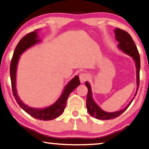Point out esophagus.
<instances>
[{
    "label": "esophagus",
    "instance_id": "obj_1",
    "mask_svg": "<svg viewBox=\"0 0 149 149\" xmlns=\"http://www.w3.org/2000/svg\"><path fill=\"white\" fill-rule=\"evenodd\" d=\"M88 78H89V75L87 74H85V73H83V74H81L79 75V80L81 84H84L85 81H86Z\"/></svg>",
    "mask_w": 149,
    "mask_h": 149
}]
</instances>
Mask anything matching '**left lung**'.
<instances>
[{
	"instance_id": "left-lung-1",
	"label": "left lung",
	"mask_w": 149,
	"mask_h": 149,
	"mask_svg": "<svg viewBox=\"0 0 149 149\" xmlns=\"http://www.w3.org/2000/svg\"><path fill=\"white\" fill-rule=\"evenodd\" d=\"M114 34L116 40L118 41V49L121 50L123 53L132 57L133 61L135 62V68H136V82H137V89L134 95V97L130 100L126 107L123 109L116 111L114 112H108L103 110L99 105L97 104L93 97V92L91 89V86L88 81L85 82V85L88 89V93L87 97V102L86 107L87 108V111L89 112L91 116L97 118L98 120H107L114 119L121 115L122 113L127 110L129 106L132 102L133 99H134L136 94H137V91L139 86V71H140V56L139 54L137 47L135 44L134 41L132 39L130 35L125 31L119 28H116L114 29Z\"/></svg>"
}]
</instances>
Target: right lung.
<instances>
[{
	"instance_id": "right-lung-1",
	"label": "right lung",
	"mask_w": 149,
	"mask_h": 149,
	"mask_svg": "<svg viewBox=\"0 0 149 149\" xmlns=\"http://www.w3.org/2000/svg\"><path fill=\"white\" fill-rule=\"evenodd\" d=\"M39 30V29L35 30V31L28 33L20 40L14 52L13 57H12L10 64V74L13 95L19 107L32 117L36 118V119L48 121L54 120L62 115L64 111L67 99L70 94L75 88L79 86L80 85V81L79 76L75 75L65 85L61 95L60 96L56 101L47 107L39 108L30 107L28 105L24 103V102L20 99L18 94H17L16 88V72L17 64H18L20 56L23 52L29 48L42 41L38 35Z\"/></svg>"
}]
</instances>
